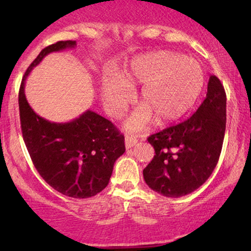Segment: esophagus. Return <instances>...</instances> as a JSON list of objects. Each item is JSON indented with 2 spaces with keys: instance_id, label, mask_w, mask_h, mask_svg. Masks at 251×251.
I'll return each mask as SVG.
<instances>
[{
  "instance_id": "obj_1",
  "label": "esophagus",
  "mask_w": 251,
  "mask_h": 251,
  "mask_svg": "<svg viewBox=\"0 0 251 251\" xmlns=\"http://www.w3.org/2000/svg\"><path fill=\"white\" fill-rule=\"evenodd\" d=\"M138 143V139H137V137L132 136V135H126V149H131L136 145V144Z\"/></svg>"
}]
</instances>
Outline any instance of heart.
I'll use <instances>...</instances> for the list:
<instances>
[{"label":"heart","mask_w":251,"mask_h":251,"mask_svg":"<svg viewBox=\"0 0 251 251\" xmlns=\"http://www.w3.org/2000/svg\"><path fill=\"white\" fill-rule=\"evenodd\" d=\"M137 85H144L139 98L143 107L126 122L130 131L145 128L152 118L166 125L186 115L200 97L204 73L197 60L171 51L136 57L122 80L107 76L101 82L102 100L111 114L118 118L125 112Z\"/></svg>","instance_id":"obj_1"}]
</instances>
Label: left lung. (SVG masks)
<instances>
[{
    "instance_id": "1",
    "label": "left lung",
    "mask_w": 251,
    "mask_h": 251,
    "mask_svg": "<svg viewBox=\"0 0 251 251\" xmlns=\"http://www.w3.org/2000/svg\"><path fill=\"white\" fill-rule=\"evenodd\" d=\"M226 128V94L211 75L198 111L186 121L151 135L155 155L143 170L150 188L168 198L197 190L217 166Z\"/></svg>"
}]
</instances>
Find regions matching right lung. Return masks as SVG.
<instances>
[{
	"label": "right lung",
	"mask_w": 251,
	"mask_h": 251,
	"mask_svg": "<svg viewBox=\"0 0 251 251\" xmlns=\"http://www.w3.org/2000/svg\"><path fill=\"white\" fill-rule=\"evenodd\" d=\"M75 44L71 40L59 41L41 51L25 72L18 101L24 142L41 177L61 194L85 199L108 185L115 161L126 152L125 136L111 121L92 111L67 123L50 122L37 115L25 97L29 72L47 54Z\"/></svg>",
	"instance_id": "obj_1"
}]
</instances>
